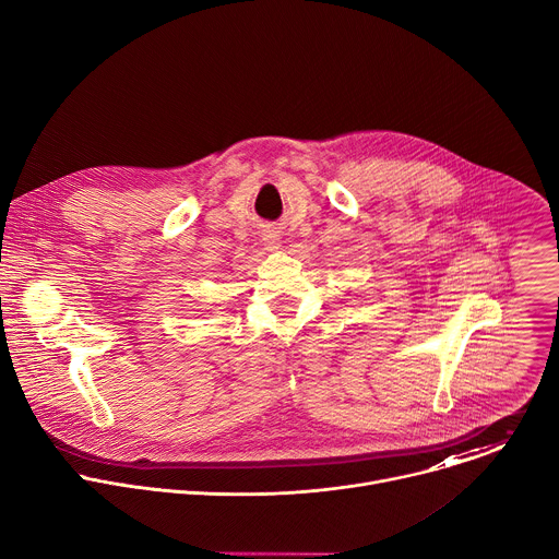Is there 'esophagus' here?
<instances>
[{"mask_svg":"<svg viewBox=\"0 0 559 559\" xmlns=\"http://www.w3.org/2000/svg\"><path fill=\"white\" fill-rule=\"evenodd\" d=\"M265 241H267V246L274 250V248H278V238H276V234H270L267 238H265Z\"/></svg>","mask_w":559,"mask_h":559,"instance_id":"34e87169","label":"esophagus"}]
</instances>
